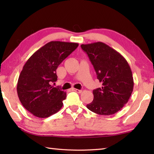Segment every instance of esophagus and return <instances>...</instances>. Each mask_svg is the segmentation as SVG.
<instances>
[{
  "mask_svg": "<svg viewBox=\"0 0 154 154\" xmlns=\"http://www.w3.org/2000/svg\"><path fill=\"white\" fill-rule=\"evenodd\" d=\"M72 90H73V91H75V92L79 93H81V92H82V90H79V89H74V88H73V89H72Z\"/></svg>",
  "mask_w": 154,
  "mask_h": 154,
  "instance_id": "34e87169",
  "label": "esophagus"
}]
</instances>
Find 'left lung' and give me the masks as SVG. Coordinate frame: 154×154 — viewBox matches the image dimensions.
<instances>
[{"mask_svg":"<svg viewBox=\"0 0 154 154\" xmlns=\"http://www.w3.org/2000/svg\"><path fill=\"white\" fill-rule=\"evenodd\" d=\"M96 71L102 87L93 91L94 99L87 109L100 115H111L122 109L134 88L132 73L126 59L106 44L81 45Z\"/></svg>","mask_w":154,"mask_h":154,"instance_id":"left-lung-1","label":"left lung"}]
</instances>
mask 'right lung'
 <instances>
[{
	"label": "right lung",
	"mask_w": 154,
	"mask_h": 154,
	"mask_svg": "<svg viewBox=\"0 0 154 154\" xmlns=\"http://www.w3.org/2000/svg\"><path fill=\"white\" fill-rule=\"evenodd\" d=\"M78 45L72 42H48L26 62L16 89L23 106L35 116L49 117L63 106L66 93L51 83L57 80V67Z\"/></svg>",
	"instance_id": "1"
}]
</instances>
